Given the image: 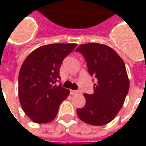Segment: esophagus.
<instances>
[{"mask_svg": "<svg viewBox=\"0 0 146 146\" xmlns=\"http://www.w3.org/2000/svg\"><path fill=\"white\" fill-rule=\"evenodd\" d=\"M80 92V91H75V90H70V94L71 95H76V94H78Z\"/></svg>", "mask_w": 146, "mask_h": 146, "instance_id": "34e87169", "label": "esophagus"}]
</instances>
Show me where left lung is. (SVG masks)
Masks as SVG:
<instances>
[{
	"instance_id": "obj_1",
	"label": "left lung",
	"mask_w": 146,
	"mask_h": 146,
	"mask_svg": "<svg viewBox=\"0 0 146 146\" xmlns=\"http://www.w3.org/2000/svg\"><path fill=\"white\" fill-rule=\"evenodd\" d=\"M90 75L96 79L92 95L84 94L86 104L77 109L80 120L94 126L111 122L119 113L129 90L125 64L113 48L97 43L80 45Z\"/></svg>"
}]
</instances>
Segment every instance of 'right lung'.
I'll list each match as a JSON object with an SVG mask.
<instances>
[{
  "instance_id": "1",
  "label": "right lung",
  "mask_w": 146,
  "mask_h": 146,
  "mask_svg": "<svg viewBox=\"0 0 146 146\" xmlns=\"http://www.w3.org/2000/svg\"><path fill=\"white\" fill-rule=\"evenodd\" d=\"M76 44H51L36 48L25 59L19 74V98L23 110L36 123L51 122L70 91L62 84L59 69Z\"/></svg>"
}]
</instances>
